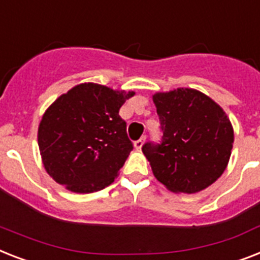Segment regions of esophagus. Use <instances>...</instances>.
<instances>
[{
  "label": "esophagus",
  "instance_id": "obj_1",
  "mask_svg": "<svg viewBox=\"0 0 260 260\" xmlns=\"http://www.w3.org/2000/svg\"><path fill=\"white\" fill-rule=\"evenodd\" d=\"M144 141H145V137H141V139H139L137 141H135V148L139 151V149H141V147H143V144H144Z\"/></svg>",
  "mask_w": 260,
  "mask_h": 260
}]
</instances>
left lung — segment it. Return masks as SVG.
Wrapping results in <instances>:
<instances>
[{"instance_id":"left-lung-1","label":"left lung","mask_w":260,"mask_h":260,"mask_svg":"<svg viewBox=\"0 0 260 260\" xmlns=\"http://www.w3.org/2000/svg\"><path fill=\"white\" fill-rule=\"evenodd\" d=\"M152 99L163 139L141 149L155 178L172 192L203 191L227 168L233 124L220 105L192 88L157 92Z\"/></svg>"}]
</instances>
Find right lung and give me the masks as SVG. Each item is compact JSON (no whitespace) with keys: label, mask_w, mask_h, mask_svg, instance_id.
<instances>
[{"label":"right lung","mask_w":260,"mask_h":260,"mask_svg":"<svg viewBox=\"0 0 260 260\" xmlns=\"http://www.w3.org/2000/svg\"><path fill=\"white\" fill-rule=\"evenodd\" d=\"M135 92L84 82L61 94L42 115L39 148L42 164L58 184L90 193L115 181L134 145L119 115Z\"/></svg>","instance_id":"right-lung-1"}]
</instances>
